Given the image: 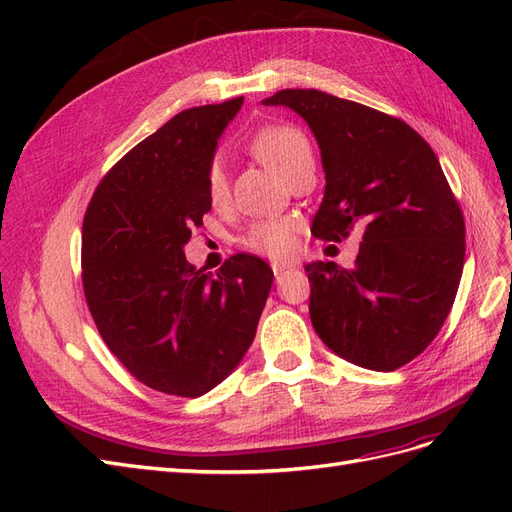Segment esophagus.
Listing matches in <instances>:
<instances>
[{
	"label": "esophagus",
	"mask_w": 512,
	"mask_h": 512,
	"mask_svg": "<svg viewBox=\"0 0 512 512\" xmlns=\"http://www.w3.org/2000/svg\"><path fill=\"white\" fill-rule=\"evenodd\" d=\"M271 269H273L275 277H280L282 273H286V271H288V269H292V267H290V265H284V262H273Z\"/></svg>",
	"instance_id": "34e87169"
}]
</instances>
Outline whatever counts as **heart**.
Here are the masks:
<instances>
[{"mask_svg":"<svg viewBox=\"0 0 512 512\" xmlns=\"http://www.w3.org/2000/svg\"><path fill=\"white\" fill-rule=\"evenodd\" d=\"M252 153L277 177H286L294 166L303 162H314L312 147L307 136L290 126H273L260 130L252 141ZM207 194L213 205H222L228 198L226 168L220 160L209 166L207 173ZM243 243L254 252L267 254L271 258H288L297 239H294V224L282 218H269L254 222L247 228Z\"/></svg>","mask_w":512,"mask_h":512,"instance_id":"1","label":"heart"}]
</instances>
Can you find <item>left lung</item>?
I'll list each match as a JSON object with an SVG mask.
<instances>
[{
	"mask_svg": "<svg viewBox=\"0 0 512 512\" xmlns=\"http://www.w3.org/2000/svg\"><path fill=\"white\" fill-rule=\"evenodd\" d=\"M303 117L320 147L324 196L312 235L363 243L352 269L309 262V318L337 356L393 371L421 354L451 312L466 226L436 153L408 123L318 89L262 100Z\"/></svg>",
	"mask_w": 512,
	"mask_h": 512,
	"instance_id": "left-lung-1",
	"label": "left lung"
}]
</instances>
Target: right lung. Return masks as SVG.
Instances as JSON below:
<instances>
[{
	"label": "right lung",
	"mask_w": 512,
	"mask_h": 512,
	"mask_svg": "<svg viewBox=\"0 0 512 512\" xmlns=\"http://www.w3.org/2000/svg\"><path fill=\"white\" fill-rule=\"evenodd\" d=\"M243 98L181 111L123 156L83 220V286L96 327L149 389L200 397L250 350L273 284L265 260L237 254L218 273L183 247L211 209L207 173Z\"/></svg>",
	"instance_id": "right-lung-1"
}]
</instances>
